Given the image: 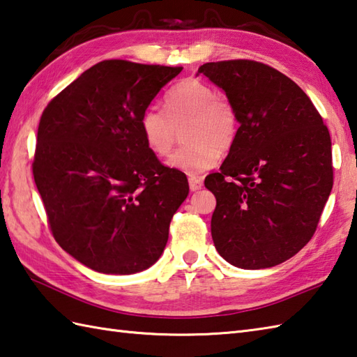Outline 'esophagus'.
<instances>
[{
  "instance_id": "esophagus-1",
  "label": "esophagus",
  "mask_w": 357,
  "mask_h": 357,
  "mask_svg": "<svg viewBox=\"0 0 357 357\" xmlns=\"http://www.w3.org/2000/svg\"><path fill=\"white\" fill-rule=\"evenodd\" d=\"M188 185H190V190L196 192L204 185V179L199 176H190L188 178Z\"/></svg>"
}]
</instances>
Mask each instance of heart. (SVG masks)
Returning <instances> with one entry per match:
<instances>
[{
	"label": "heart",
	"mask_w": 357,
	"mask_h": 357,
	"mask_svg": "<svg viewBox=\"0 0 357 357\" xmlns=\"http://www.w3.org/2000/svg\"><path fill=\"white\" fill-rule=\"evenodd\" d=\"M165 113L150 105L141 113L139 130L150 151L167 156L184 127V147L174 151L167 165L188 176L213 167L219 155L231 149L238 133V116L230 101L198 78H185L164 98Z\"/></svg>",
	"instance_id": "1"
}]
</instances>
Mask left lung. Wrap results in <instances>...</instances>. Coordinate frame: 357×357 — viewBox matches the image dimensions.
<instances>
[{"label":"left lung","instance_id":"left-lung-1","mask_svg":"<svg viewBox=\"0 0 357 357\" xmlns=\"http://www.w3.org/2000/svg\"><path fill=\"white\" fill-rule=\"evenodd\" d=\"M206 75L236 110V139L218 173L211 238L238 268L290 259L316 231L333 188L331 138L313 102L284 73L248 59L207 63Z\"/></svg>","mask_w":357,"mask_h":357}]
</instances>
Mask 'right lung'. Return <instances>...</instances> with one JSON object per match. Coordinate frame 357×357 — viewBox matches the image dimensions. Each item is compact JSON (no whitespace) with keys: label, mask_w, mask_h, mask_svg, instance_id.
<instances>
[{"label":"right lung","mask_w":357,"mask_h":357,"mask_svg":"<svg viewBox=\"0 0 357 357\" xmlns=\"http://www.w3.org/2000/svg\"><path fill=\"white\" fill-rule=\"evenodd\" d=\"M181 70L107 59L43 112L32 167L50 230L98 273L151 267L187 198L185 174L159 162L139 130L141 113Z\"/></svg>","instance_id":"1"}]
</instances>
